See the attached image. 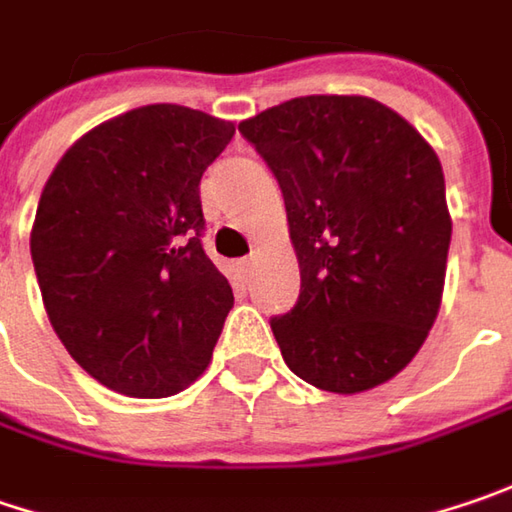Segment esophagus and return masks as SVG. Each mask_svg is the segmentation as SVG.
Returning <instances> with one entry per match:
<instances>
[{
	"label": "esophagus",
	"instance_id": "1",
	"mask_svg": "<svg viewBox=\"0 0 512 512\" xmlns=\"http://www.w3.org/2000/svg\"><path fill=\"white\" fill-rule=\"evenodd\" d=\"M256 259H259L256 253H250L247 259H242V270H244V273H250V270L256 268Z\"/></svg>",
	"mask_w": 512,
	"mask_h": 512
}]
</instances>
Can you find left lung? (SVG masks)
I'll list each match as a JSON object with an SVG mask.
<instances>
[{"label":"left lung","mask_w":512,"mask_h":512,"mask_svg":"<svg viewBox=\"0 0 512 512\" xmlns=\"http://www.w3.org/2000/svg\"><path fill=\"white\" fill-rule=\"evenodd\" d=\"M239 132L282 187L299 262V299L270 320L288 369L334 395L392 380L444 296L452 218L435 149L360 94L294 97Z\"/></svg>","instance_id":"left-lung-1"}]
</instances>
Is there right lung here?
Returning <instances> with one entry per match:
<instances>
[{
	"label": "right lung",
	"mask_w": 512,
	"mask_h": 512,
	"mask_svg": "<svg viewBox=\"0 0 512 512\" xmlns=\"http://www.w3.org/2000/svg\"><path fill=\"white\" fill-rule=\"evenodd\" d=\"M236 126L155 103L74 141L31 227L42 305L68 354L126 397H169L210 366L233 288L201 247L204 169Z\"/></svg>",
	"instance_id": "obj_1"
}]
</instances>
